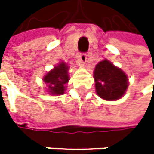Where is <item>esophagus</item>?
I'll list each match as a JSON object with an SVG mask.
<instances>
[{
	"label": "esophagus",
	"instance_id": "34e87169",
	"mask_svg": "<svg viewBox=\"0 0 154 154\" xmlns=\"http://www.w3.org/2000/svg\"><path fill=\"white\" fill-rule=\"evenodd\" d=\"M87 54H85V52H81V54H79V61L81 62V63H86L87 62Z\"/></svg>",
	"mask_w": 154,
	"mask_h": 154
}]
</instances>
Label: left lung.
Returning a JSON list of instances; mask_svg holds the SVG:
<instances>
[{
	"label": "left lung",
	"mask_w": 154,
	"mask_h": 154,
	"mask_svg": "<svg viewBox=\"0 0 154 154\" xmlns=\"http://www.w3.org/2000/svg\"><path fill=\"white\" fill-rule=\"evenodd\" d=\"M94 79L97 94L107 100L121 98L128 86L127 75L107 60L96 66Z\"/></svg>",
	"instance_id": "8db88e82"
}]
</instances>
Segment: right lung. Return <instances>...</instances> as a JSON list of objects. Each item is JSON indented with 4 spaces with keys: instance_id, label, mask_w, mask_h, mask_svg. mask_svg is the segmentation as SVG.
Segmentation results:
<instances>
[{
    "instance_id": "obj_1",
    "label": "right lung",
    "mask_w": 154,
    "mask_h": 154,
    "mask_svg": "<svg viewBox=\"0 0 154 154\" xmlns=\"http://www.w3.org/2000/svg\"><path fill=\"white\" fill-rule=\"evenodd\" d=\"M68 66L64 63H61L44 76V82L49 86V91L51 94L60 95L64 91V85L68 80Z\"/></svg>"
}]
</instances>
